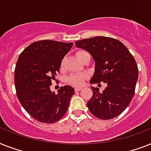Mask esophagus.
<instances>
[{
    "instance_id": "obj_1",
    "label": "esophagus",
    "mask_w": 151,
    "mask_h": 151,
    "mask_svg": "<svg viewBox=\"0 0 151 151\" xmlns=\"http://www.w3.org/2000/svg\"><path fill=\"white\" fill-rule=\"evenodd\" d=\"M81 89H82V88H81V87L74 88V91H75V92H79V91H81Z\"/></svg>"
}]
</instances>
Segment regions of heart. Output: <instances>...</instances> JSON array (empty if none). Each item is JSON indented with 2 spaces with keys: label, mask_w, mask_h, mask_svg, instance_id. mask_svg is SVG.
<instances>
[{
  "label": "heart",
  "mask_w": 151,
  "mask_h": 151,
  "mask_svg": "<svg viewBox=\"0 0 151 151\" xmlns=\"http://www.w3.org/2000/svg\"><path fill=\"white\" fill-rule=\"evenodd\" d=\"M85 51L80 50L76 52V55L78 57V59H79L81 55L84 53ZM63 63H62L61 67H63ZM85 78H86V75L85 74H82V73H77V74H73V75H70L67 79V81H68L69 84L73 85V86H81L83 85L84 82H85Z\"/></svg>",
  "instance_id": "heart-1"
}]
</instances>
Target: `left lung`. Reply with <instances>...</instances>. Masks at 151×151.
<instances>
[{
	"instance_id": "1",
	"label": "left lung",
	"mask_w": 151,
	"mask_h": 151,
	"mask_svg": "<svg viewBox=\"0 0 151 151\" xmlns=\"http://www.w3.org/2000/svg\"><path fill=\"white\" fill-rule=\"evenodd\" d=\"M76 47L92 55L95 73L91 84H107L103 92L92 87V98L87 106L97 118L112 119L120 115L131 103L135 94L139 70L129 49L120 41L107 37H94L75 42Z\"/></svg>"
}]
</instances>
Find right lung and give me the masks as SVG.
Here are the masks:
<instances>
[{"label":"right lung","instance_id":"right-lung-1","mask_svg":"<svg viewBox=\"0 0 151 151\" xmlns=\"http://www.w3.org/2000/svg\"><path fill=\"white\" fill-rule=\"evenodd\" d=\"M72 46V42L43 40L30 44L19 56L14 78L16 95L22 107L37 122H56L68 110L73 88L60 87L55 94L50 86Z\"/></svg>","mask_w":151,"mask_h":151}]
</instances>
